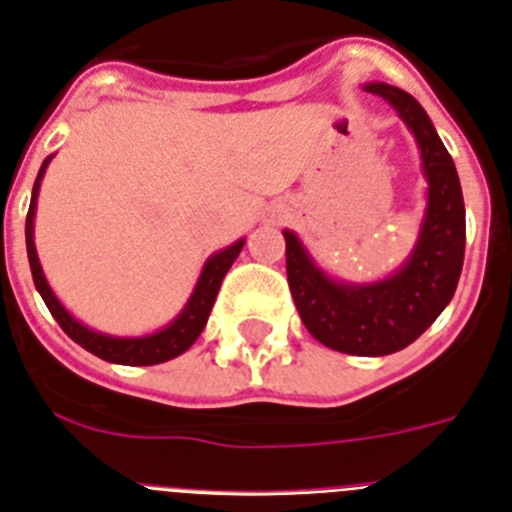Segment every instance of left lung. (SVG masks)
<instances>
[{
  "instance_id": "left-lung-1",
  "label": "left lung",
  "mask_w": 512,
  "mask_h": 512,
  "mask_svg": "<svg viewBox=\"0 0 512 512\" xmlns=\"http://www.w3.org/2000/svg\"><path fill=\"white\" fill-rule=\"evenodd\" d=\"M364 89L395 107L420 148L428 192L418 241L395 274L354 284L330 277L300 238L284 230L287 279L302 323L323 346L351 356H387L423 336L454 297L467 220L454 158L418 99L384 81L364 84Z\"/></svg>"
}]
</instances>
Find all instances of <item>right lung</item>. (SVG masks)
I'll return each mask as SVG.
<instances>
[{
	"label": "right lung",
	"instance_id": "obj_1",
	"mask_svg": "<svg viewBox=\"0 0 512 512\" xmlns=\"http://www.w3.org/2000/svg\"><path fill=\"white\" fill-rule=\"evenodd\" d=\"M53 161V156H48L43 161L38 171V179L33 184V197H30V210H27L25 220V243H27V261H30V271H33L35 289L40 292L43 302L48 305L51 315L56 318V323L61 325L63 333L71 338V341L79 343L81 348H87L89 354L99 356V359L110 361V364H125V366H151V364H164V361L176 359L179 354H184L189 346H192L200 333L205 330L207 318H210V310L215 305L217 289L223 284V277L228 274V269L233 266V261L238 259V253L246 246V238L235 241L233 246L223 248V251L212 253L210 259L202 266V274L194 284L192 295H189L187 305L182 307V312L171 320L166 328L156 330V333H148V336H107V333H99L92 330L89 325L79 323V320L71 315L66 307L61 305V300L56 297V292L51 289L48 279L43 274V266H40L38 251H35V207H38V192L40 182H43L45 169Z\"/></svg>",
	"mask_w": 512,
	"mask_h": 512
}]
</instances>
